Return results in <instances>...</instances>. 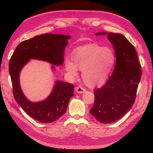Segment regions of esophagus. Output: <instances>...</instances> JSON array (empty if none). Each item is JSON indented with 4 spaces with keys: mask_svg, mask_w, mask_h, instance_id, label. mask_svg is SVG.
I'll return each instance as SVG.
<instances>
[{
    "mask_svg": "<svg viewBox=\"0 0 153 153\" xmlns=\"http://www.w3.org/2000/svg\"><path fill=\"white\" fill-rule=\"evenodd\" d=\"M75 91H76V92H78V93H79V94H82V93H83V92H84L86 91V90L84 89V88H83L80 86L76 87L75 88Z\"/></svg>",
    "mask_w": 153,
    "mask_h": 153,
    "instance_id": "1",
    "label": "esophagus"
}]
</instances>
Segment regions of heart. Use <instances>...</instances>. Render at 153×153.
Returning <instances> with one entry per match:
<instances>
[{
	"label": "heart",
	"mask_w": 153,
	"mask_h": 153,
	"mask_svg": "<svg viewBox=\"0 0 153 153\" xmlns=\"http://www.w3.org/2000/svg\"><path fill=\"white\" fill-rule=\"evenodd\" d=\"M73 61H66V70L73 79L78 76V69L82 71L85 84L94 87L105 82L115 62V55L109 48L92 44L76 50Z\"/></svg>",
	"instance_id": "1"
}]
</instances>
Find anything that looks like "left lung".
<instances>
[{
	"instance_id": "obj_1",
	"label": "left lung",
	"mask_w": 153,
	"mask_h": 153,
	"mask_svg": "<svg viewBox=\"0 0 153 153\" xmlns=\"http://www.w3.org/2000/svg\"><path fill=\"white\" fill-rule=\"evenodd\" d=\"M95 34L107 36L116 62L105 84L94 90V103L89 112L97 121L109 124L122 118L132 107L141 79V66L135 47L123 35L105 32Z\"/></svg>"
}]
</instances>
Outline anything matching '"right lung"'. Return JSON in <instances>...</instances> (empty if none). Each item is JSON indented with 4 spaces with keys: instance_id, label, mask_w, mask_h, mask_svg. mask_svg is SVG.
Segmentation results:
<instances>
[{
    "instance_id": "1",
    "label": "right lung",
    "mask_w": 153,
    "mask_h": 153,
    "mask_svg": "<svg viewBox=\"0 0 153 153\" xmlns=\"http://www.w3.org/2000/svg\"><path fill=\"white\" fill-rule=\"evenodd\" d=\"M70 36L45 34L23 41L17 46L9 64V71L13 85V96L17 103L29 116L42 123H53L66 112L69 101L74 96V85L66 82L57 80L47 98L32 102L26 98L20 84L22 68L30 59L46 61L55 66L64 64V50Z\"/></svg>"
}]
</instances>
